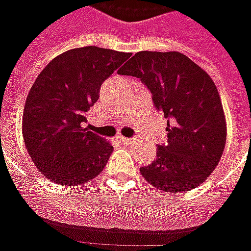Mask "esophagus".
<instances>
[{
  "label": "esophagus",
  "mask_w": 251,
  "mask_h": 251,
  "mask_svg": "<svg viewBox=\"0 0 251 251\" xmlns=\"http://www.w3.org/2000/svg\"><path fill=\"white\" fill-rule=\"evenodd\" d=\"M119 140H120V142H122V143H124V144H132V143H133V140H132V139H129V138H124V136H122V138L119 139Z\"/></svg>",
  "instance_id": "obj_1"
}]
</instances>
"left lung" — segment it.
<instances>
[{"label":"left lung","instance_id":"1","mask_svg":"<svg viewBox=\"0 0 251 251\" xmlns=\"http://www.w3.org/2000/svg\"><path fill=\"white\" fill-rule=\"evenodd\" d=\"M122 75L140 78L167 119V144L140 168L143 178L166 193L198 187L211 175L226 144V118L218 89L206 71L179 52L135 53Z\"/></svg>","mask_w":251,"mask_h":251}]
</instances>
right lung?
Segmentation results:
<instances>
[{
	"instance_id": "obj_1",
	"label": "right lung",
	"mask_w": 251,
	"mask_h": 251,
	"mask_svg": "<svg viewBox=\"0 0 251 251\" xmlns=\"http://www.w3.org/2000/svg\"><path fill=\"white\" fill-rule=\"evenodd\" d=\"M131 53L99 47L61 53L30 88L23 113V136L33 163L56 184L77 186L98 176L113 147L88 131L85 113L100 87Z\"/></svg>"
}]
</instances>
